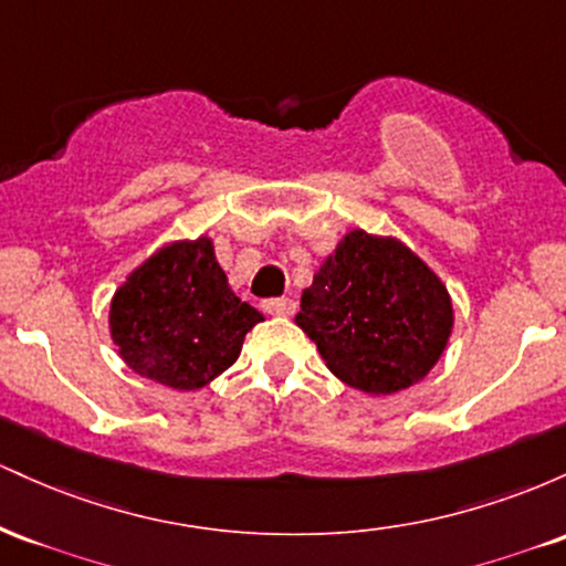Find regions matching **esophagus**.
Returning a JSON list of instances; mask_svg holds the SVG:
<instances>
[{"instance_id":"34e87169","label":"esophagus","mask_w":566,"mask_h":566,"mask_svg":"<svg viewBox=\"0 0 566 566\" xmlns=\"http://www.w3.org/2000/svg\"><path fill=\"white\" fill-rule=\"evenodd\" d=\"M263 308L271 316H292L295 314V301H290V297H271V301L263 303Z\"/></svg>"}]
</instances>
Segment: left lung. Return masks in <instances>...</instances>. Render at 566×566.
Returning <instances> with one entry per match:
<instances>
[{"mask_svg": "<svg viewBox=\"0 0 566 566\" xmlns=\"http://www.w3.org/2000/svg\"><path fill=\"white\" fill-rule=\"evenodd\" d=\"M295 324L337 380L388 396L437 367L454 308L437 271L401 239L350 229L303 290Z\"/></svg>", "mask_w": 566, "mask_h": 566, "instance_id": "obj_1", "label": "left lung"}]
</instances>
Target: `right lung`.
Wrapping results in <instances>:
<instances>
[{
  "instance_id": "right-lung-1",
  "label": "right lung",
  "mask_w": 566,
  "mask_h": 566,
  "mask_svg": "<svg viewBox=\"0 0 566 566\" xmlns=\"http://www.w3.org/2000/svg\"><path fill=\"white\" fill-rule=\"evenodd\" d=\"M258 322L263 314L239 301L205 233L161 244L129 271L108 305L119 359L175 391H199L226 373Z\"/></svg>"
}]
</instances>
